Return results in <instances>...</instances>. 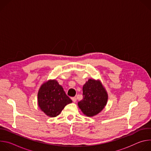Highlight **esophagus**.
Instances as JSON below:
<instances>
[{
  "label": "esophagus",
  "instance_id": "obj_1",
  "mask_svg": "<svg viewBox=\"0 0 151 151\" xmlns=\"http://www.w3.org/2000/svg\"><path fill=\"white\" fill-rule=\"evenodd\" d=\"M71 99L72 100V101H73V103H75V102L76 101V97H72Z\"/></svg>",
  "mask_w": 151,
  "mask_h": 151
}]
</instances>
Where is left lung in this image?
Listing matches in <instances>:
<instances>
[{
	"label": "left lung",
	"mask_w": 151,
	"mask_h": 151,
	"mask_svg": "<svg viewBox=\"0 0 151 151\" xmlns=\"http://www.w3.org/2000/svg\"><path fill=\"white\" fill-rule=\"evenodd\" d=\"M83 99L78 103L79 108L87 116L99 114L106 106L108 94L101 81L89 79L83 86Z\"/></svg>",
	"instance_id": "8db88e82"
}]
</instances>
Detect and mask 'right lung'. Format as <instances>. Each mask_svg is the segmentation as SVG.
Listing matches in <instances>:
<instances>
[{
    "instance_id": "1",
    "label": "right lung",
    "mask_w": 151,
    "mask_h": 151,
    "mask_svg": "<svg viewBox=\"0 0 151 151\" xmlns=\"http://www.w3.org/2000/svg\"><path fill=\"white\" fill-rule=\"evenodd\" d=\"M72 100L66 94L57 80L50 79L43 83L37 93V104L49 117L58 116Z\"/></svg>"
}]
</instances>
